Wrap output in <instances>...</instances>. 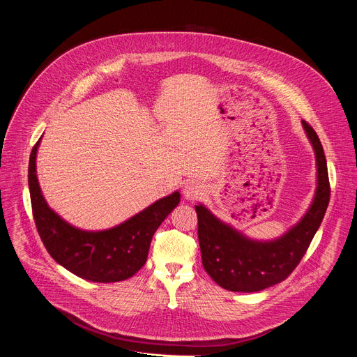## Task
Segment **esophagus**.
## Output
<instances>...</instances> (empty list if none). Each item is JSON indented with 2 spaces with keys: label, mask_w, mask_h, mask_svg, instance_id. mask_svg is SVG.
<instances>
[{
  "label": "esophagus",
  "mask_w": 357,
  "mask_h": 357,
  "mask_svg": "<svg viewBox=\"0 0 357 357\" xmlns=\"http://www.w3.org/2000/svg\"><path fill=\"white\" fill-rule=\"evenodd\" d=\"M202 192H203V188L197 182H189L185 185V189H183V195L189 200L197 199L202 195Z\"/></svg>",
  "instance_id": "1"
}]
</instances>
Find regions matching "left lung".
<instances>
[{"label": "left lung", "instance_id": "8db88e82", "mask_svg": "<svg viewBox=\"0 0 357 357\" xmlns=\"http://www.w3.org/2000/svg\"><path fill=\"white\" fill-rule=\"evenodd\" d=\"M302 127L315 151L318 185L311 208L285 234L271 241L251 240L203 205L195 206L203 268L225 289L256 292L284 281L302 260L324 220L331 197L326 158L315 130L305 120Z\"/></svg>", "mask_w": 357, "mask_h": 357}]
</instances>
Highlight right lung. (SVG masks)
I'll return each mask as SVG.
<instances>
[{
	"instance_id": "add662e5",
	"label": "right lung",
	"mask_w": 357,
	"mask_h": 357,
	"mask_svg": "<svg viewBox=\"0 0 357 357\" xmlns=\"http://www.w3.org/2000/svg\"><path fill=\"white\" fill-rule=\"evenodd\" d=\"M33 145L28 185L35 225L52 259L75 275L93 282H117L132 277L145 264L152 236L178 206L181 193L174 192L124 223L101 231L80 230L65 222L47 206L36 178Z\"/></svg>"
}]
</instances>
